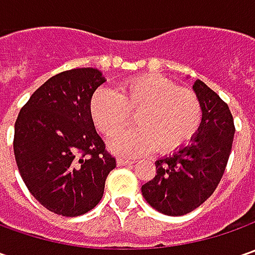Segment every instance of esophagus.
<instances>
[{"label": "esophagus", "mask_w": 255, "mask_h": 255, "mask_svg": "<svg viewBox=\"0 0 255 255\" xmlns=\"http://www.w3.org/2000/svg\"><path fill=\"white\" fill-rule=\"evenodd\" d=\"M134 160L132 159H125V157H119L118 159V166H129V164H133Z\"/></svg>", "instance_id": "34e87169"}]
</instances>
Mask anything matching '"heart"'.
<instances>
[{"instance_id": "obj_1", "label": "heart", "mask_w": 255, "mask_h": 255, "mask_svg": "<svg viewBox=\"0 0 255 255\" xmlns=\"http://www.w3.org/2000/svg\"><path fill=\"white\" fill-rule=\"evenodd\" d=\"M91 116L106 136L122 130L138 113L136 129L115 135L109 149L118 154L139 156L154 147L160 152L179 149L199 130L203 116L200 99L169 78L147 74L116 86L115 92L99 89L91 99Z\"/></svg>"}]
</instances>
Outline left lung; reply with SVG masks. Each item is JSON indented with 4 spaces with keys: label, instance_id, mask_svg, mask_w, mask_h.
Segmentation results:
<instances>
[{
    "label": "left lung",
    "instance_id": "obj_1",
    "mask_svg": "<svg viewBox=\"0 0 255 255\" xmlns=\"http://www.w3.org/2000/svg\"><path fill=\"white\" fill-rule=\"evenodd\" d=\"M203 116L189 144L156 160V176L142 186L144 200L166 216H184L216 190L229 162L234 121L227 103L200 79L193 85Z\"/></svg>",
    "mask_w": 255,
    "mask_h": 255
}]
</instances>
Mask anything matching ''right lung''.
<instances>
[{
    "label": "right lung",
    "mask_w": 255,
    "mask_h": 255,
    "mask_svg": "<svg viewBox=\"0 0 255 255\" xmlns=\"http://www.w3.org/2000/svg\"><path fill=\"white\" fill-rule=\"evenodd\" d=\"M105 81L95 68L55 75L16 118L14 154L19 174L29 193L55 214L76 217L92 210L116 167L89 109L93 92Z\"/></svg>",
    "instance_id": "1"
}]
</instances>
